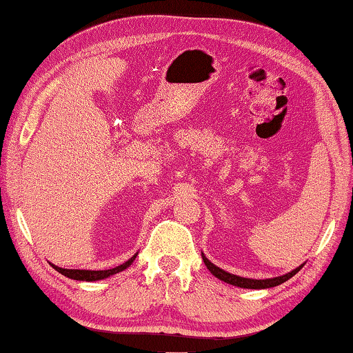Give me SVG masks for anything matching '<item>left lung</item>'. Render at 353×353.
I'll list each match as a JSON object with an SVG mask.
<instances>
[{"mask_svg":"<svg viewBox=\"0 0 353 353\" xmlns=\"http://www.w3.org/2000/svg\"><path fill=\"white\" fill-rule=\"evenodd\" d=\"M202 259L203 263H205L207 269L210 270V272L214 275V277L223 280L224 283H229V285H234V287H239V288H250V290H264V288H272V287H277V285H282L283 282H287L291 277H293L294 274H298L301 268H303L304 264H301L299 268H296L291 270L288 274H283V275H279V277H272V279H263V280H258V279H247V277H240V275H234L231 272H226V270L218 268V265H214L210 259H208L205 254L202 253Z\"/></svg>","mask_w":353,"mask_h":353,"instance_id":"8db88e82","label":"left lung"}]
</instances>
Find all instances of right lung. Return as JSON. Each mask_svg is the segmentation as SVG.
<instances>
[{
	"instance_id": "right-lung-1",
	"label": "right lung",
	"mask_w": 353,
	"mask_h": 353,
	"mask_svg": "<svg viewBox=\"0 0 353 353\" xmlns=\"http://www.w3.org/2000/svg\"><path fill=\"white\" fill-rule=\"evenodd\" d=\"M135 253L134 256H132L130 259H127L125 263H122L121 265H116V268L113 269H106V270H88V269H63V268H59V265L55 264H50L52 268L57 270V272H60L62 275H65V277L68 279H73V280H79V282H97V280H103V279H108L111 277V275H114L117 272H122V270L130 268V264L135 261L137 258Z\"/></svg>"
}]
</instances>
